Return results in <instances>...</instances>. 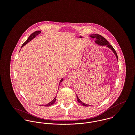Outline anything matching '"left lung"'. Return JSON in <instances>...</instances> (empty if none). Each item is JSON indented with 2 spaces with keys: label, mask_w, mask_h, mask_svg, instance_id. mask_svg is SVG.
<instances>
[{
  "label": "left lung",
  "mask_w": 135,
  "mask_h": 135,
  "mask_svg": "<svg viewBox=\"0 0 135 135\" xmlns=\"http://www.w3.org/2000/svg\"><path fill=\"white\" fill-rule=\"evenodd\" d=\"M90 36L93 38H95L96 39L95 40V42L99 45H101V46H107L108 48H110L112 51L114 53L115 55L116 56V57L117 58V60H118V57H117V55L116 54V52L115 49H114V48L112 47V46L111 45H110L109 44V42H108V41L105 38H104L103 36H101L100 35H99V34H92V35H90ZM76 97H77V101L80 103L81 104L83 105L84 106H85V107H88V106H90V105H88V104H85L84 103H83L79 99V98L78 97L77 95H76Z\"/></svg>",
  "instance_id": "1"
}]
</instances>
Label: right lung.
Returning a JSON list of instances; mask_svg holds the SVG:
<instances>
[{
	"label": "right lung",
	"mask_w": 135,
	"mask_h": 135,
	"mask_svg": "<svg viewBox=\"0 0 135 135\" xmlns=\"http://www.w3.org/2000/svg\"><path fill=\"white\" fill-rule=\"evenodd\" d=\"M41 33V32L40 31H36V32H34V33H33L32 34H31V35L29 36V37L28 38V39H27V40L25 42H24L23 44V45H22V47H21V48H22L24 45H25L27 43H28L30 41H31L32 39H33L34 38H35V37H36V36H37V35H38L39 34H40ZM62 81H63V78H62L61 79V80H60V83H61V82H62ZM56 97H57V96H56V97L54 98V99L52 100V101H51L50 102H49V103H48L47 104H46V105H44V106H45V107H49V106H50V105H52L55 102H56Z\"/></svg>",
	"instance_id": "add662e5"
}]
</instances>
